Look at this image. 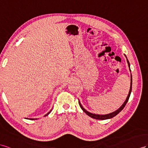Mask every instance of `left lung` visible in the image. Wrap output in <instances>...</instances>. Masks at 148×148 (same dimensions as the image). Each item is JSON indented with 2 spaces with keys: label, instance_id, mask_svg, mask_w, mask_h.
<instances>
[{
  "label": "left lung",
  "instance_id": "obj_1",
  "mask_svg": "<svg viewBox=\"0 0 148 148\" xmlns=\"http://www.w3.org/2000/svg\"><path fill=\"white\" fill-rule=\"evenodd\" d=\"M127 62H128V66L130 67V71H131V69H130V62L128 61V60H127ZM132 74H131V85H130V91H129V94H128V95L127 97V98H126V100L125 101V102L123 103V104L121 105V106L120 107V108H119L117 110H116L115 112H114L113 113H109V114H107V115H97V114H94V113H91L90 112H87V110H86L85 109H84L82 106L81 105V103H80V102H79V105H80V107H81V108H82V110L85 112L87 115L88 116H90L91 118H92V119H97V120H107V119H112V118L115 116L117 114H119L122 110H123L124 108V107H125V105L126 104V103L128 102V101L129 100V98H130V94H131V92H132Z\"/></svg>",
  "mask_w": 148,
  "mask_h": 148
}]
</instances>
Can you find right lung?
<instances>
[{
    "label": "right lung",
    "instance_id": "add662e5",
    "mask_svg": "<svg viewBox=\"0 0 148 148\" xmlns=\"http://www.w3.org/2000/svg\"><path fill=\"white\" fill-rule=\"evenodd\" d=\"M51 111H50V112H48V113H47V114H46V115H45V116H47V115H49V113H50V112H51ZM32 120H34V119H32Z\"/></svg>",
    "mask_w": 148,
    "mask_h": 148
}]
</instances>
